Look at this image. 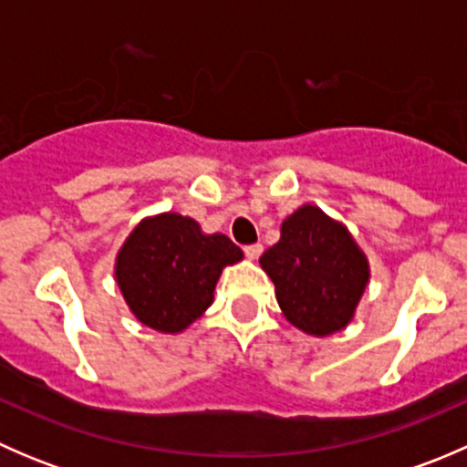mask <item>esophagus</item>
<instances>
[{"mask_svg":"<svg viewBox=\"0 0 467 467\" xmlns=\"http://www.w3.org/2000/svg\"><path fill=\"white\" fill-rule=\"evenodd\" d=\"M262 251H264V248H262V244H251V246H246V248H244V253H246V257H248V260H257V257L262 255Z\"/></svg>","mask_w":467,"mask_h":467,"instance_id":"34e87169","label":"esophagus"}]
</instances>
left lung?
<instances>
[{"label":"left lung","instance_id":"obj_1","mask_svg":"<svg viewBox=\"0 0 467 467\" xmlns=\"http://www.w3.org/2000/svg\"><path fill=\"white\" fill-rule=\"evenodd\" d=\"M260 264L286 321L309 337L341 332L370 280L368 257L346 225L309 203L282 221L280 242Z\"/></svg>","mask_w":467,"mask_h":467}]
</instances>
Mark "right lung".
Segmentation results:
<instances>
[{
	"label": "right lung",
	"instance_id": "1",
	"mask_svg": "<svg viewBox=\"0 0 467 467\" xmlns=\"http://www.w3.org/2000/svg\"><path fill=\"white\" fill-rule=\"evenodd\" d=\"M242 260V248L225 234H205L190 216L162 212L146 216L126 237L115 280L140 323L178 334L210 307L221 271Z\"/></svg>",
	"mask_w": 467,
	"mask_h": 467
}]
</instances>
